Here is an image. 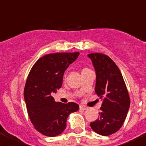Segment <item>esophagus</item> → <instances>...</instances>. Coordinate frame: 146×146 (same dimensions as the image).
Wrapping results in <instances>:
<instances>
[{
	"label": "esophagus",
	"mask_w": 146,
	"mask_h": 146,
	"mask_svg": "<svg viewBox=\"0 0 146 146\" xmlns=\"http://www.w3.org/2000/svg\"><path fill=\"white\" fill-rule=\"evenodd\" d=\"M88 109V107L87 106L85 105H80V110H87Z\"/></svg>",
	"instance_id": "esophagus-1"
}]
</instances>
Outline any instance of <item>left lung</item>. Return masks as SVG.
<instances>
[{"instance_id":"1","label":"left lung","mask_w":146,"mask_h":146,"mask_svg":"<svg viewBox=\"0 0 146 146\" xmlns=\"http://www.w3.org/2000/svg\"><path fill=\"white\" fill-rule=\"evenodd\" d=\"M96 72L95 92L102 100L100 117L91 122L92 130L102 136L118 131L130 106V98L121 73L108 56L101 53L88 54Z\"/></svg>"}]
</instances>
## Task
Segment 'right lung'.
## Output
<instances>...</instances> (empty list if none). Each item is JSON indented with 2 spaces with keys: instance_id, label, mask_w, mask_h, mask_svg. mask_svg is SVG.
I'll list each match as a JSON object with an SVG mask.
<instances>
[{
  "instance_id": "1",
  "label": "right lung",
  "mask_w": 146,
  "mask_h": 146,
  "mask_svg": "<svg viewBox=\"0 0 146 146\" xmlns=\"http://www.w3.org/2000/svg\"><path fill=\"white\" fill-rule=\"evenodd\" d=\"M80 53H54L39 58L31 68L24 89L28 116L34 127L44 136L61 134L70 113L77 111L75 102H56L52 94L62 86L64 71Z\"/></svg>"
}]
</instances>
